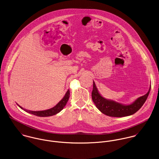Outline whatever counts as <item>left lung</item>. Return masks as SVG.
Wrapping results in <instances>:
<instances>
[{"instance_id": "8db88e82", "label": "left lung", "mask_w": 159, "mask_h": 159, "mask_svg": "<svg viewBox=\"0 0 159 159\" xmlns=\"http://www.w3.org/2000/svg\"><path fill=\"white\" fill-rule=\"evenodd\" d=\"M151 88V85H150L149 91L146 95L139 97L131 104H125L104 98L99 93L93 81L92 97L96 107L102 114L110 117H126L134 114L143 106L149 94Z\"/></svg>"}]
</instances>
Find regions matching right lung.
Wrapping results in <instances>:
<instances>
[{
	"label": "right lung",
	"instance_id": "1",
	"mask_svg": "<svg viewBox=\"0 0 159 159\" xmlns=\"http://www.w3.org/2000/svg\"><path fill=\"white\" fill-rule=\"evenodd\" d=\"M69 95H70V92H69V90H68L67 91V92L66 93L64 96L63 98V99L56 106H55L52 108H50V109H47V110H44V111H30V110L24 109L20 105H18H18L21 109H22L23 110H24L25 111H26L30 114H31L39 116V117H49V116H54V115L59 113L63 109L69 100Z\"/></svg>",
	"mask_w": 159,
	"mask_h": 159
}]
</instances>
